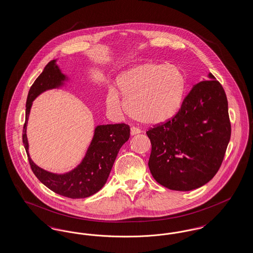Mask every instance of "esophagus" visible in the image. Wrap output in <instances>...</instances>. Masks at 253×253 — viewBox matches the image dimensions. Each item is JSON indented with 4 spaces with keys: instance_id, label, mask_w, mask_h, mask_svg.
I'll return each instance as SVG.
<instances>
[{
    "instance_id": "esophagus-1",
    "label": "esophagus",
    "mask_w": 253,
    "mask_h": 253,
    "mask_svg": "<svg viewBox=\"0 0 253 253\" xmlns=\"http://www.w3.org/2000/svg\"><path fill=\"white\" fill-rule=\"evenodd\" d=\"M141 131H140V129H138V128H135V127H132L131 128V134L132 135H135V134H137V133H140Z\"/></svg>"
}]
</instances>
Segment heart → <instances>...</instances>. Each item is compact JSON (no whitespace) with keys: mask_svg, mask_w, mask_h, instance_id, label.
Returning <instances> with one entry per match:
<instances>
[{"mask_svg":"<svg viewBox=\"0 0 253 253\" xmlns=\"http://www.w3.org/2000/svg\"><path fill=\"white\" fill-rule=\"evenodd\" d=\"M117 87L133 119L158 125L172 120L180 111L187 79L174 65L149 62L121 73L117 79ZM106 106L113 113H121L124 109L115 89L107 94Z\"/></svg>","mask_w":253,"mask_h":253,"instance_id":"heart-1","label":"heart"}]
</instances>
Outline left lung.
I'll list each match as a JSON object with an SVG mask.
<instances>
[{"label":"left lung","instance_id":"obj_1","mask_svg":"<svg viewBox=\"0 0 253 253\" xmlns=\"http://www.w3.org/2000/svg\"><path fill=\"white\" fill-rule=\"evenodd\" d=\"M194 85L178 114L147 132L149 169L160 185L173 191L200 188L216 174L230 139L228 99L212 74Z\"/></svg>","mask_w":253,"mask_h":253}]
</instances>
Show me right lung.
<instances>
[{
  "mask_svg": "<svg viewBox=\"0 0 253 253\" xmlns=\"http://www.w3.org/2000/svg\"><path fill=\"white\" fill-rule=\"evenodd\" d=\"M56 62L57 60H53L47 63L28 92L23 142L30 167L44 186L68 198H85L97 193L105 185L122 145L130 137V127L124 123L97 125L84 157L70 171L54 173L37 166L28 152L29 144L26 135L28 117L37 96L47 90L60 88L68 81V77L61 73Z\"/></svg>",
  "mask_w": 253,
  "mask_h": 253,
  "instance_id": "1",
  "label": "right lung"
}]
</instances>
